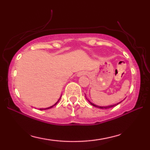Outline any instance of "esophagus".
<instances>
[{"label": "esophagus", "mask_w": 150, "mask_h": 150, "mask_svg": "<svg viewBox=\"0 0 150 150\" xmlns=\"http://www.w3.org/2000/svg\"><path fill=\"white\" fill-rule=\"evenodd\" d=\"M87 72L86 71H79V73L77 74V76H83V75H85Z\"/></svg>", "instance_id": "esophagus-1"}]
</instances>
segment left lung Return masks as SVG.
<instances>
[{"label":"left lung","mask_w":150,"mask_h":150,"mask_svg":"<svg viewBox=\"0 0 150 150\" xmlns=\"http://www.w3.org/2000/svg\"><path fill=\"white\" fill-rule=\"evenodd\" d=\"M86 99H87L88 101H89V102L90 104H91V105H93V106H95V107H97V108H102V109H104V108H105V109H106V108H112V107H114L115 106H116V105H117V104H119L120 103H121V102H122V101H121L120 102H119V103H117V104H112V105H109V106H98V105H96V104H94L93 103H91V102L89 101V100L87 99V98H86Z\"/></svg>","instance_id":"left-lung-1"}]
</instances>
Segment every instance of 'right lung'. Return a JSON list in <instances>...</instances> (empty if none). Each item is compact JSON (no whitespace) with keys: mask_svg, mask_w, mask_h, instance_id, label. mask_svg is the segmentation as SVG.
Here are the masks:
<instances>
[{"mask_svg":"<svg viewBox=\"0 0 150 150\" xmlns=\"http://www.w3.org/2000/svg\"><path fill=\"white\" fill-rule=\"evenodd\" d=\"M61 97H60V98H59V99L58 100V101H57V102H56V103H55V104H54V105L51 106H50V107H48V108H40V110H46V109H49V108H52V107H53V106H55V105H56V104H57V103H58V102H59V100H60V99H61Z\"/></svg>","mask_w":150,"mask_h":150,"instance_id":"obj_1","label":"right lung"}]
</instances>
